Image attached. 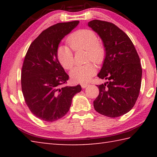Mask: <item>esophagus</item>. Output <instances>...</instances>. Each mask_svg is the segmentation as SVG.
I'll return each instance as SVG.
<instances>
[{
    "label": "esophagus",
    "instance_id": "1",
    "mask_svg": "<svg viewBox=\"0 0 157 157\" xmlns=\"http://www.w3.org/2000/svg\"><path fill=\"white\" fill-rule=\"evenodd\" d=\"M89 85V84H87V83H82L81 86H82V89H85V88H86V87L88 86Z\"/></svg>",
    "mask_w": 157,
    "mask_h": 157
}]
</instances>
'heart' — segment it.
Masks as SVG:
<instances>
[{
    "instance_id": "b5f03b06",
    "label": "heart",
    "mask_w": 157,
    "mask_h": 157,
    "mask_svg": "<svg viewBox=\"0 0 157 157\" xmlns=\"http://www.w3.org/2000/svg\"><path fill=\"white\" fill-rule=\"evenodd\" d=\"M68 44L75 51L85 50L86 51V61L91 60L100 63L105 59L106 50L101 42L98 41L97 34L91 30H79L71 34L66 39ZM59 63L66 70L72 68L74 63L73 53L68 46H61L57 51ZM96 73L94 63L77 66L70 72L71 79L76 82H85L89 80Z\"/></svg>"
}]
</instances>
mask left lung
Masks as SVG:
<instances>
[{"label": "left lung", "mask_w": 157, "mask_h": 157, "mask_svg": "<svg viewBox=\"0 0 157 157\" xmlns=\"http://www.w3.org/2000/svg\"><path fill=\"white\" fill-rule=\"evenodd\" d=\"M105 48L106 54L98 78L108 80L98 85L99 95L94 101L95 111L116 118L132 109L139 97L142 68L131 39L113 23L100 20L88 23Z\"/></svg>", "instance_id": "8db88e82"}]
</instances>
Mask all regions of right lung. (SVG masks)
<instances>
[{
  "label": "right lung",
  "mask_w": 157,
  "mask_h": 157,
  "mask_svg": "<svg viewBox=\"0 0 157 157\" xmlns=\"http://www.w3.org/2000/svg\"><path fill=\"white\" fill-rule=\"evenodd\" d=\"M79 21L57 23L34 39L26 53L21 72V89L32 113L42 121L53 122L64 116L80 85L63 86L68 75L57 58L62 39L79 24Z\"/></svg>",
  "instance_id": "obj_1"
}]
</instances>
